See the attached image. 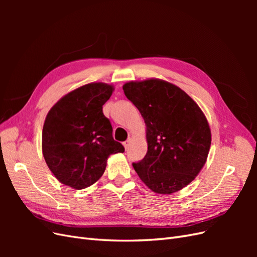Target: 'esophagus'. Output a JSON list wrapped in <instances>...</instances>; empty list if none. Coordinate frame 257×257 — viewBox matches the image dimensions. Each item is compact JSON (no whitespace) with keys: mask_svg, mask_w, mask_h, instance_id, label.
<instances>
[{"mask_svg":"<svg viewBox=\"0 0 257 257\" xmlns=\"http://www.w3.org/2000/svg\"><path fill=\"white\" fill-rule=\"evenodd\" d=\"M123 146H124V148H125V150H127V148H128V146H130V141H125L123 143Z\"/></svg>","mask_w":257,"mask_h":257,"instance_id":"obj_1","label":"esophagus"}]
</instances>
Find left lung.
Returning <instances> with one entry per match:
<instances>
[{
  "label": "left lung",
  "instance_id": "left-lung-1",
  "mask_svg": "<svg viewBox=\"0 0 257 257\" xmlns=\"http://www.w3.org/2000/svg\"><path fill=\"white\" fill-rule=\"evenodd\" d=\"M124 94L147 125L148 151L133 167L148 188L172 194L191 183L205 165L211 132L198 105L176 85L150 79L127 82Z\"/></svg>",
  "mask_w": 257,
  "mask_h": 257
}]
</instances>
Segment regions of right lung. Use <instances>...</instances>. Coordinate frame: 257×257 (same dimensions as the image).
Instances as JSON below:
<instances>
[{"mask_svg": "<svg viewBox=\"0 0 257 257\" xmlns=\"http://www.w3.org/2000/svg\"><path fill=\"white\" fill-rule=\"evenodd\" d=\"M113 88L89 83L62 97L48 112L43 127V154L60 182L80 190L103 176L110 154L124 152L112 137L103 105Z\"/></svg>", "mask_w": 257, "mask_h": 257, "instance_id": "1", "label": "right lung"}]
</instances>
